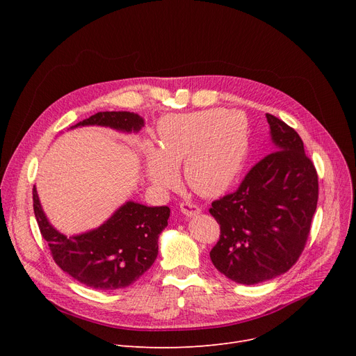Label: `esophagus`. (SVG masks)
Instances as JSON below:
<instances>
[{
	"label": "esophagus",
	"instance_id": "esophagus-1",
	"mask_svg": "<svg viewBox=\"0 0 356 356\" xmlns=\"http://www.w3.org/2000/svg\"><path fill=\"white\" fill-rule=\"evenodd\" d=\"M180 211L186 215V216H195L200 213V208L197 207L196 203L193 202H181L180 203Z\"/></svg>",
	"mask_w": 356,
	"mask_h": 356
}]
</instances>
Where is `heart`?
Instances as JSON below:
<instances>
[{
    "label": "heart",
    "mask_w": 356,
    "mask_h": 356,
    "mask_svg": "<svg viewBox=\"0 0 356 356\" xmlns=\"http://www.w3.org/2000/svg\"><path fill=\"white\" fill-rule=\"evenodd\" d=\"M248 154L245 120L225 109L176 115L161 125L159 149L147 153V175L163 189L179 181L177 167L191 188L216 196L228 191L242 172Z\"/></svg>",
    "instance_id": "1"
}]
</instances>
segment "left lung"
<instances>
[{"label":"left lung","mask_w":356,"mask_h":356,"mask_svg":"<svg viewBox=\"0 0 356 356\" xmlns=\"http://www.w3.org/2000/svg\"><path fill=\"white\" fill-rule=\"evenodd\" d=\"M274 152L255 163L234 193L212 202L220 228L211 250L219 273L258 284L289 271L300 258L319 197V181L296 129L267 114Z\"/></svg>","instance_id":"obj_1"}]
</instances>
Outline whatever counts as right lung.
I'll return each mask as SVG.
<instances>
[{
	"label": "right lung",
	"mask_w": 356,
	"mask_h": 356,
	"mask_svg": "<svg viewBox=\"0 0 356 356\" xmlns=\"http://www.w3.org/2000/svg\"><path fill=\"white\" fill-rule=\"evenodd\" d=\"M78 125H105L138 131L144 121L131 112H98ZM33 209L50 254L65 273L97 290L128 287L153 266L159 252V235L167 227L170 209L148 208L127 202L104 225L90 232L65 236L47 222L35 189Z\"/></svg>",
	"instance_id": "obj_1"
}]
</instances>
